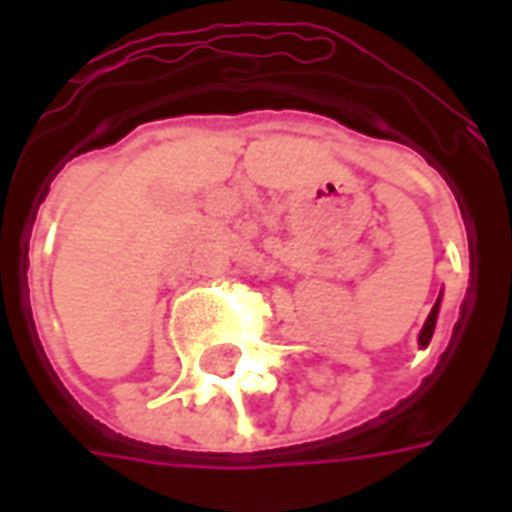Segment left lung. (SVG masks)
Returning a JSON list of instances; mask_svg holds the SVG:
<instances>
[{
	"mask_svg": "<svg viewBox=\"0 0 512 512\" xmlns=\"http://www.w3.org/2000/svg\"><path fill=\"white\" fill-rule=\"evenodd\" d=\"M436 315H439V301L433 304V310H430L428 321L422 326V332H419V345H428L430 337H433V329H436Z\"/></svg>",
	"mask_w": 512,
	"mask_h": 512,
	"instance_id": "8db88e82",
	"label": "left lung"
}]
</instances>
